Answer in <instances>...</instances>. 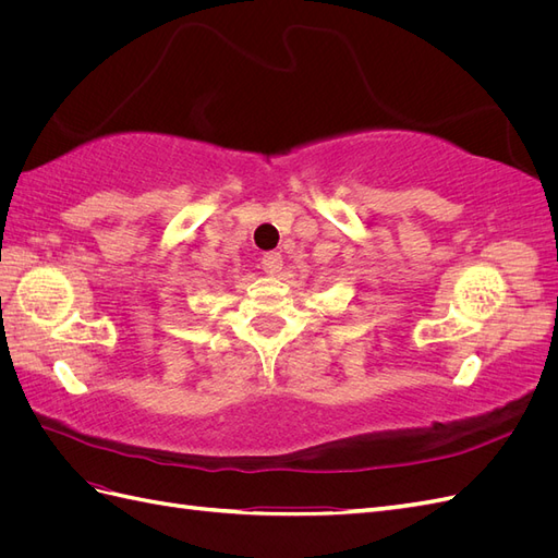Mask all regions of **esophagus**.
Masks as SVG:
<instances>
[{"instance_id":"esophagus-1","label":"esophagus","mask_w":558,"mask_h":558,"mask_svg":"<svg viewBox=\"0 0 558 558\" xmlns=\"http://www.w3.org/2000/svg\"><path fill=\"white\" fill-rule=\"evenodd\" d=\"M281 265H283V258H281L279 251H269L260 258V267H263L265 275H277Z\"/></svg>"}]
</instances>
